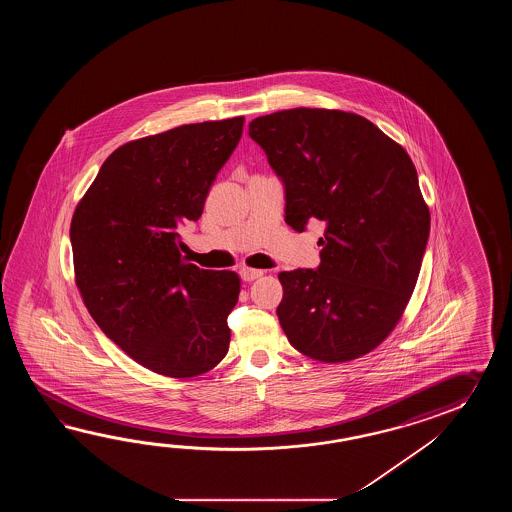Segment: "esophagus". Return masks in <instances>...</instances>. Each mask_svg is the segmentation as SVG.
Segmentation results:
<instances>
[{
  "mask_svg": "<svg viewBox=\"0 0 512 512\" xmlns=\"http://www.w3.org/2000/svg\"><path fill=\"white\" fill-rule=\"evenodd\" d=\"M241 280L243 282H254V280H258L263 276V271H258V269H249V267H243L240 271Z\"/></svg>",
  "mask_w": 512,
  "mask_h": 512,
  "instance_id": "34e87169",
  "label": "esophagus"
}]
</instances>
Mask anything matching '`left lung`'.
Wrapping results in <instances>:
<instances>
[{
  "label": "left lung",
  "mask_w": 512,
  "mask_h": 512,
  "mask_svg": "<svg viewBox=\"0 0 512 512\" xmlns=\"http://www.w3.org/2000/svg\"><path fill=\"white\" fill-rule=\"evenodd\" d=\"M249 135L282 179L285 223L324 225L320 265L278 274L283 333L309 359H359L397 326L421 271L430 212L414 163L373 122L338 109L276 111Z\"/></svg>",
  "instance_id": "1"
}]
</instances>
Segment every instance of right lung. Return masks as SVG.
<instances>
[{"mask_svg":"<svg viewBox=\"0 0 512 512\" xmlns=\"http://www.w3.org/2000/svg\"><path fill=\"white\" fill-rule=\"evenodd\" d=\"M243 122L185 124L120 146L73 214L75 278L89 315L131 359L166 377L207 373L229 351L240 278L188 263L179 230L201 218Z\"/></svg>","mask_w":512,"mask_h":512,"instance_id":"obj_1","label":"right lung"}]
</instances>
